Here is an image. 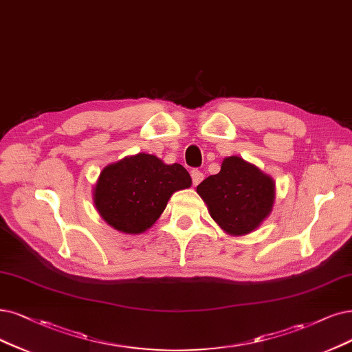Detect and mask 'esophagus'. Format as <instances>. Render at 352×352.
Listing matches in <instances>:
<instances>
[{
    "instance_id": "34e87169",
    "label": "esophagus",
    "mask_w": 352,
    "mask_h": 352,
    "mask_svg": "<svg viewBox=\"0 0 352 352\" xmlns=\"http://www.w3.org/2000/svg\"><path fill=\"white\" fill-rule=\"evenodd\" d=\"M204 175L201 171H199V169H192L191 171V179H192V186H199L201 181H203Z\"/></svg>"
}]
</instances>
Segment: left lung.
<instances>
[{"label": "left lung", "mask_w": 352, "mask_h": 352, "mask_svg": "<svg viewBox=\"0 0 352 352\" xmlns=\"http://www.w3.org/2000/svg\"><path fill=\"white\" fill-rule=\"evenodd\" d=\"M197 192L209 206L210 216L230 235L256 229L274 203L272 179L238 156L225 158L220 173L201 181Z\"/></svg>", "instance_id": "1"}]
</instances>
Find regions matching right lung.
I'll return each mask as SVG.
<instances>
[{
	"label": "right lung",
	"instance_id": "right-lung-1",
	"mask_svg": "<svg viewBox=\"0 0 352 352\" xmlns=\"http://www.w3.org/2000/svg\"><path fill=\"white\" fill-rule=\"evenodd\" d=\"M190 186L191 178L183 165H165L153 155L138 153L102 169L94 203L114 229L142 233L158 220L173 192Z\"/></svg>",
	"mask_w": 352,
	"mask_h": 352
}]
</instances>
